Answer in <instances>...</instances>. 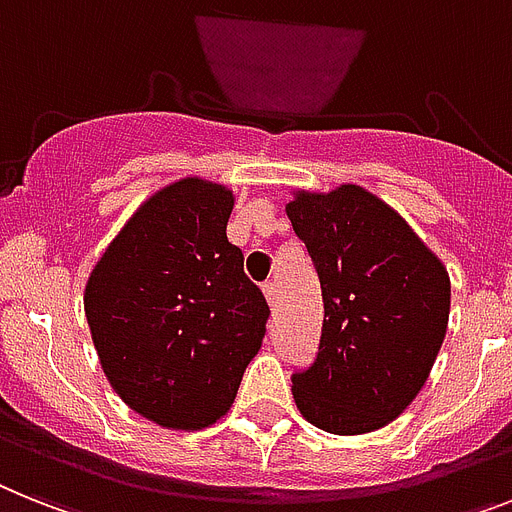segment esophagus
<instances>
[{
    "instance_id": "34e87169",
    "label": "esophagus",
    "mask_w": 512,
    "mask_h": 512,
    "mask_svg": "<svg viewBox=\"0 0 512 512\" xmlns=\"http://www.w3.org/2000/svg\"><path fill=\"white\" fill-rule=\"evenodd\" d=\"M261 290H264V295H266V303H269V306H277V287H274V282H264V285H261Z\"/></svg>"
}]
</instances>
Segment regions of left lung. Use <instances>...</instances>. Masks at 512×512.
Masks as SVG:
<instances>
[{
	"label": "left lung",
	"instance_id": "1",
	"mask_svg": "<svg viewBox=\"0 0 512 512\" xmlns=\"http://www.w3.org/2000/svg\"><path fill=\"white\" fill-rule=\"evenodd\" d=\"M322 285L319 353L293 374L298 411L332 434L382 429L413 403L450 316V277L398 211L358 185L287 204Z\"/></svg>",
	"mask_w": 512,
	"mask_h": 512
}]
</instances>
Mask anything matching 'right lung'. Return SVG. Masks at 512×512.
Returning a JSON list of instances; mask_svg holds the SVG:
<instances>
[{
	"mask_svg": "<svg viewBox=\"0 0 512 512\" xmlns=\"http://www.w3.org/2000/svg\"><path fill=\"white\" fill-rule=\"evenodd\" d=\"M232 190L201 177L135 211L88 277L86 319L112 390L167 429L230 411L269 306L227 240Z\"/></svg>",
	"mask_w": 512,
	"mask_h": 512,
	"instance_id": "obj_1",
	"label": "right lung"
}]
</instances>
